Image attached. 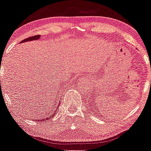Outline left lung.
<instances>
[{
    "label": "left lung",
    "instance_id": "obj_1",
    "mask_svg": "<svg viewBox=\"0 0 151 151\" xmlns=\"http://www.w3.org/2000/svg\"><path fill=\"white\" fill-rule=\"evenodd\" d=\"M92 104H93V103H92Z\"/></svg>",
    "mask_w": 151,
    "mask_h": 151
}]
</instances>
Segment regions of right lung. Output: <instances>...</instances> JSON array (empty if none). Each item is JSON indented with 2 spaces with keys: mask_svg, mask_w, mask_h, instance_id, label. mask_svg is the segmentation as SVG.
<instances>
[{
  "mask_svg": "<svg viewBox=\"0 0 151 151\" xmlns=\"http://www.w3.org/2000/svg\"><path fill=\"white\" fill-rule=\"evenodd\" d=\"M39 38H40V36L39 35H36V36H30V37L29 38H27V39H24V40H22V42H20V43H22V42H28V41H33V40H36V39H39ZM59 106V105H58ZM57 110V108H56L55 109H52V112H47L46 114H45V116L43 117V118H42V119H39V120H37L36 121H48L50 118H52L53 115H54V112H55V111Z\"/></svg>",
  "mask_w": 151,
  "mask_h": 151,
  "instance_id": "1",
  "label": "right lung"
}]
</instances>
